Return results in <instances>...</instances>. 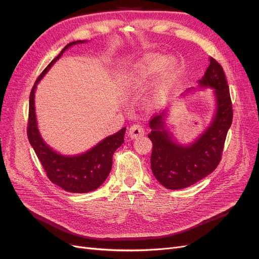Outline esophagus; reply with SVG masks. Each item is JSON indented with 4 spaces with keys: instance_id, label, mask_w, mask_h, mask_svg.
Returning <instances> with one entry per match:
<instances>
[{
    "instance_id": "esophagus-1",
    "label": "esophagus",
    "mask_w": 259,
    "mask_h": 259,
    "mask_svg": "<svg viewBox=\"0 0 259 259\" xmlns=\"http://www.w3.org/2000/svg\"><path fill=\"white\" fill-rule=\"evenodd\" d=\"M128 134L131 136V138H133V139L137 138V137L143 136L145 134V128H144L142 124H139V123L134 124V125H132V126H131Z\"/></svg>"
}]
</instances>
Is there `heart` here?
Instances as JSON below:
<instances>
[{"instance_id":"heart-1","label":"heart","mask_w":259,"mask_h":259,"mask_svg":"<svg viewBox=\"0 0 259 259\" xmlns=\"http://www.w3.org/2000/svg\"><path fill=\"white\" fill-rule=\"evenodd\" d=\"M161 72L162 74L150 97L151 105H161L167 98L177 75L176 65L174 62H168L167 57L150 56L138 64L128 75L127 90L132 93H138L148 89Z\"/></svg>"}]
</instances>
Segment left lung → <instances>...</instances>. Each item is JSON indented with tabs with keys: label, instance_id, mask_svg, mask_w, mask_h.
I'll list each match as a JSON object with an SVG mask.
<instances>
[{
	"label": "left lung",
	"instance_id": "8db88e82",
	"mask_svg": "<svg viewBox=\"0 0 259 259\" xmlns=\"http://www.w3.org/2000/svg\"><path fill=\"white\" fill-rule=\"evenodd\" d=\"M200 84L215 90L217 112L210 126L194 144L180 146L173 142L163 127L162 115H154L149 123L152 128L148 134L152 142V173L161 185L170 190L183 189L198 183L217 167L232 123L228 82L223 67L213 57L209 59V66Z\"/></svg>",
	"mask_w": 259,
	"mask_h": 259
}]
</instances>
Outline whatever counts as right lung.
<instances>
[{"instance_id":"obj_1","label":"right lung","mask_w":259,"mask_h":259,"mask_svg":"<svg viewBox=\"0 0 259 259\" xmlns=\"http://www.w3.org/2000/svg\"><path fill=\"white\" fill-rule=\"evenodd\" d=\"M85 41H75L66 45L58 56L51 61L43 72L37 77L29 99V119L27 135L30 145L34 149L36 156L40 160L49 179L55 185L61 187L69 192L85 193L97 189L110 173L112 167V156L114 151L124 143L125 127L115 134L105 138L90 151L75 156H65L53 151L46 145L37 131L34 112V91L36 83L40 81L48 70L68 48L75 43Z\"/></svg>"}]
</instances>
